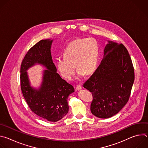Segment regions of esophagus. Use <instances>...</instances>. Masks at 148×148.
I'll return each mask as SVG.
<instances>
[{
	"label": "esophagus",
	"mask_w": 148,
	"mask_h": 148,
	"mask_svg": "<svg viewBox=\"0 0 148 148\" xmlns=\"http://www.w3.org/2000/svg\"><path fill=\"white\" fill-rule=\"evenodd\" d=\"M76 90L77 91H79V90H81L82 89V86L81 85H77L76 86V88H75Z\"/></svg>",
	"instance_id": "esophagus-1"
}]
</instances>
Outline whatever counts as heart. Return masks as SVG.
<instances>
[{
  "instance_id": "heart-1",
  "label": "heart",
  "mask_w": 148,
  "mask_h": 148,
  "mask_svg": "<svg viewBox=\"0 0 148 148\" xmlns=\"http://www.w3.org/2000/svg\"><path fill=\"white\" fill-rule=\"evenodd\" d=\"M98 52V45L95 39H76L67 46L64 52V57L57 60V69L60 74L68 80H71L75 74V65L79 76L82 77L84 74L88 75L97 67Z\"/></svg>"
}]
</instances>
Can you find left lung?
<instances>
[{
    "instance_id": "obj_1",
    "label": "left lung",
    "mask_w": 148,
    "mask_h": 148,
    "mask_svg": "<svg viewBox=\"0 0 148 148\" xmlns=\"http://www.w3.org/2000/svg\"><path fill=\"white\" fill-rule=\"evenodd\" d=\"M101 64L84 84L92 94L91 111L99 118H110L129 100L135 79L129 53L122 44L108 41Z\"/></svg>"
}]
</instances>
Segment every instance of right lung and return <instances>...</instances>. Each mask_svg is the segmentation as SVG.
<instances>
[{
  "instance_id": "obj_1",
  "label": "right lung",
  "mask_w": 148,
  "mask_h": 148,
  "mask_svg": "<svg viewBox=\"0 0 148 148\" xmlns=\"http://www.w3.org/2000/svg\"><path fill=\"white\" fill-rule=\"evenodd\" d=\"M52 42L50 39L41 40L28 51L20 67V86L26 101L35 114L48 121L57 122L68 113L67 99L74 88L57 73L51 54ZM37 63L47 69L38 89L31 87L26 71Z\"/></svg>"
}]
</instances>
